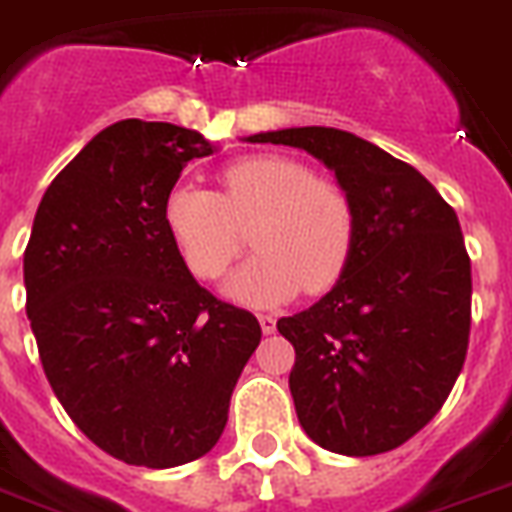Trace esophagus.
Masks as SVG:
<instances>
[{
	"instance_id": "obj_1",
	"label": "esophagus",
	"mask_w": 512,
	"mask_h": 512,
	"mask_svg": "<svg viewBox=\"0 0 512 512\" xmlns=\"http://www.w3.org/2000/svg\"><path fill=\"white\" fill-rule=\"evenodd\" d=\"M257 320H260V328H263L265 336L276 333V317H273V315H257Z\"/></svg>"
}]
</instances>
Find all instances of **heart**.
I'll use <instances>...</instances> for the list:
<instances>
[{
  "label": "heart",
  "instance_id": "heart-1",
  "mask_svg": "<svg viewBox=\"0 0 512 512\" xmlns=\"http://www.w3.org/2000/svg\"><path fill=\"white\" fill-rule=\"evenodd\" d=\"M221 192L174 184L163 200V226L197 278H218L242 249L239 226H252L257 249L226 278L223 294L247 307H276L302 289H330L349 265L356 205L346 187L312 166L263 153L229 163Z\"/></svg>",
  "mask_w": 512,
  "mask_h": 512
}]
</instances>
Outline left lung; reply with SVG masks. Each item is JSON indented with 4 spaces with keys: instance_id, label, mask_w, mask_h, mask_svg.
Returning a JSON list of instances; mask_svg holds the SVG:
<instances>
[{
    "instance_id": "left-lung-1",
    "label": "left lung",
    "mask_w": 512,
    "mask_h": 512,
    "mask_svg": "<svg viewBox=\"0 0 512 512\" xmlns=\"http://www.w3.org/2000/svg\"><path fill=\"white\" fill-rule=\"evenodd\" d=\"M249 143L322 161L356 205V242L336 286L278 320L294 343L299 424L320 448L377 455L414 437L461 375L471 260L455 210L414 166L336 127H289Z\"/></svg>"
}]
</instances>
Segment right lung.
<instances>
[{"label":"right lung","instance_id":"1","mask_svg":"<svg viewBox=\"0 0 512 512\" xmlns=\"http://www.w3.org/2000/svg\"><path fill=\"white\" fill-rule=\"evenodd\" d=\"M200 132L122 119L49 184L23 257L30 330L77 429L130 466L208 453L260 343L252 312L192 278L163 226V200Z\"/></svg>","mask_w":512,"mask_h":512}]
</instances>
